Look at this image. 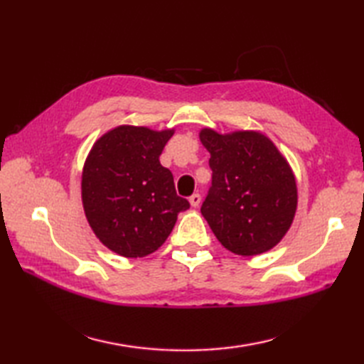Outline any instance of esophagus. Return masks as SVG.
Returning <instances> with one entry per match:
<instances>
[{
    "instance_id": "esophagus-1",
    "label": "esophagus",
    "mask_w": 364,
    "mask_h": 364,
    "mask_svg": "<svg viewBox=\"0 0 364 364\" xmlns=\"http://www.w3.org/2000/svg\"><path fill=\"white\" fill-rule=\"evenodd\" d=\"M200 202H202V197H200V194H192V196L189 197V203H191V206L197 208V206L200 205Z\"/></svg>"
}]
</instances>
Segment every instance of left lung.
Instances as JSON below:
<instances>
[{"label": "left lung", "mask_w": 364, "mask_h": 364, "mask_svg": "<svg viewBox=\"0 0 364 364\" xmlns=\"http://www.w3.org/2000/svg\"><path fill=\"white\" fill-rule=\"evenodd\" d=\"M210 151L211 188L202 214L227 250L264 253L282 241L297 210L292 170L274 142L258 131H200Z\"/></svg>", "instance_id": "left-lung-1"}]
</instances>
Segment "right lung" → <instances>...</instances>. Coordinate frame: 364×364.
<instances>
[{"label":"right lung","instance_id":"1","mask_svg":"<svg viewBox=\"0 0 364 364\" xmlns=\"http://www.w3.org/2000/svg\"><path fill=\"white\" fill-rule=\"evenodd\" d=\"M173 129L122 125L107 131L84 162L81 197L95 236L125 258L158 250L189 202L159 156Z\"/></svg>","mask_w":364,"mask_h":364}]
</instances>
